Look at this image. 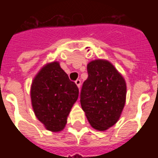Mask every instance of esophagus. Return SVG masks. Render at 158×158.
<instances>
[{"label": "esophagus", "mask_w": 158, "mask_h": 158, "mask_svg": "<svg viewBox=\"0 0 158 158\" xmlns=\"http://www.w3.org/2000/svg\"><path fill=\"white\" fill-rule=\"evenodd\" d=\"M75 84H76V85L78 86V88H80V85H81V80L80 79H77L75 81Z\"/></svg>", "instance_id": "esophagus-1"}]
</instances>
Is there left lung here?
Wrapping results in <instances>:
<instances>
[{
  "instance_id": "1",
  "label": "left lung",
  "mask_w": 158,
  "mask_h": 158,
  "mask_svg": "<svg viewBox=\"0 0 158 158\" xmlns=\"http://www.w3.org/2000/svg\"><path fill=\"white\" fill-rule=\"evenodd\" d=\"M80 103L92 128L105 131L118 121L126 102L124 78L107 60L96 59L87 64Z\"/></svg>"
}]
</instances>
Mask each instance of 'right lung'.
Returning <instances> with one entry per match:
<instances>
[{"label": "right lung", "instance_id": "right-lung-1", "mask_svg": "<svg viewBox=\"0 0 158 158\" xmlns=\"http://www.w3.org/2000/svg\"><path fill=\"white\" fill-rule=\"evenodd\" d=\"M30 97L34 113L47 130L60 132L79 97V89L58 62H48L33 79Z\"/></svg>", "mask_w": 158, "mask_h": 158}]
</instances>
